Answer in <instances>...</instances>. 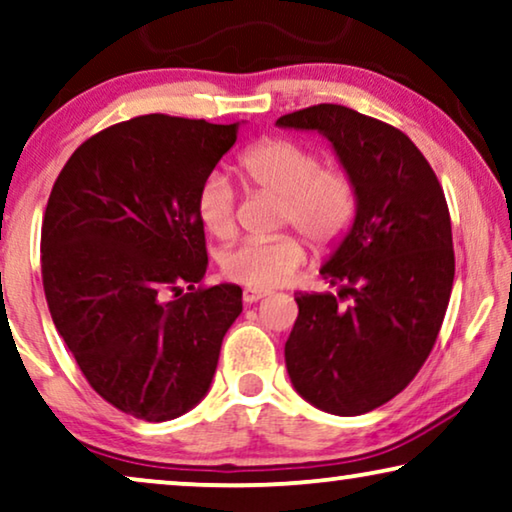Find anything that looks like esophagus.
Returning a JSON list of instances; mask_svg holds the SVG:
<instances>
[{
	"mask_svg": "<svg viewBox=\"0 0 512 512\" xmlns=\"http://www.w3.org/2000/svg\"><path fill=\"white\" fill-rule=\"evenodd\" d=\"M269 296V292H259V289H243V301L246 303H257L259 299Z\"/></svg>",
	"mask_w": 512,
	"mask_h": 512,
	"instance_id": "1",
	"label": "esophagus"
}]
</instances>
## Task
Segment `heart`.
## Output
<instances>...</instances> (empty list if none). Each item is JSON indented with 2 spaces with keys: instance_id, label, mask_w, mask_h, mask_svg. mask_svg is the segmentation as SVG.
Masks as SVG:
<instances>
[{
  "instance_id": "b5f03b06",
  "label": "heart",
  "mask_w": 512,
  "mask_h": 512,
  "mask_svg": "<svg viewBox=\"0 0 512 512\" xmlns=\"http://www.w3.org/2000/svg\"><path fill=\"white\" fill-rule=\"evenodd\" d=\"M248 188L278 195L276 225H294L312 246L329 250L345 239L358 213V188L352 174L308 144L289 137H264L236 158ZM195 213L216 239L236 234V193L230 179L211 172L195 195ZM220 271L246 289L280 287L305 262V243L292 232L243 241L220 253Z\"/></svg>"
}]
</instances>
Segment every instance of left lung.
I'll list each match as a JSON object with an SVG mask.
<instances>
[{"label":"left lung","mask_w":512,"mask_h":512,"mask_svg":"<svg viewBox=\"0 0 512 512\" xmlns=\"http://www.w3.org/2000/svg\"><path fill=\"white\" fill-rule=\"evenodd\" d=\"M276 124L324 133L358 188L352 230L319 271L338 294H296L289 379L317 409L368 414L409 386L444 322L455 278L444 188L400 128L345 105Z\"/></svg>","instance_id":"left-lung-1"}]
</instances>
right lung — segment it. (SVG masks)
I'll use <instances>...</instances> for the list:
<instances>
[{
    "label": "right lung",
    "mask_w": 512,
    "mask_h": 512,
    "mask_svg": "<svg viewBox=\"0 0 512 512\" xmlns=\"http://www.w3.org/2000/svg\"><path fill=\"white\" fill-rule=\"evenodd\" d=\"M236 128L170 114L119 121L73 151L45 207L52 322L89 386L142 421H172L207 395L243 310L241 287H197L209 257L195 195Z\"/></svg>",
    "instance_id": "obj_1"
}]
</instances>
